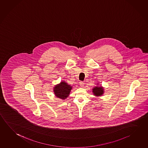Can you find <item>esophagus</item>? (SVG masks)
<instances>
[{
  "label": "esophagus",
  "mask_w": 148,
  "mask_h": 148,
  "mask_svg": "<svg viewBox=\"0 0 148 148\" xmlns=\"http://www.w3.org/2000/svg\"><path fill=\"white\" fill-rule=\"evenodd\" d=\"M79 84H80V86L81 87H83L84 86V83L82 82V81H80V82H79Z\"/></svg>",
  "instance_id": "esophagus-1"
}]
</instances>
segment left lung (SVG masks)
Segmentation results:
<instances>
[{
    "mask_svg": "<svg viewBox=\"0 0 148 148\" xmlns=\"http://www.w3.org/2000/svg\"><path fill=\"white\" fill-rule=\"evenodd\" d=\"M92 92H93L94 95L96 96H99L102 95V94L103 93V88L102 87H95V88H93L92 89Z\"/></svg>",
    "mask_w": 148,
    "mask_h": 148,
    "instance_id": "obj_1",
    "label": "left lung"
}]
</instances>
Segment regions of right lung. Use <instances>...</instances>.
<instances>
[{
    "label": "right lung",
    "mask_w": 148,
    "mask_h": 148,
    "mask_svg": "<svg viewBox=\"0 0 148 148\" xmlns=\"http://www.w3.org/2000/svg\"><path fill=\"white\" fill-rule=\"evenodd\" d=\"M72 88L71 86L68 85L65 82H62L59 85L55 86L53 91L57 97L65 99L69 95Z\"/></svg>",
    "instance_id": "add662e5"
}]
</instances>
